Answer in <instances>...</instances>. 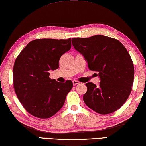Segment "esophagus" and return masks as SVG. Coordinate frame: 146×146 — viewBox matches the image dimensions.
<instances>
[{
    "label": "esophagus",
    "mask_w": 146,
    "mask_h": 146,
    "mask_svg": "<svg viewBox=\"0 0 146 146\" xmlns=\"http://www.w3.org/2000/svg\"><path fill=\"white\" fill-rule=\"evenodd\" d=\"M72 82H73L74 86H76V85H77V84H80V82L77 81V80H73Z\"/></svg>",
    "instance_id": "1"
}]
</instances>
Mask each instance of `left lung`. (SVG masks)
Wrapping results in <instances>:
<instances>
[{
  "label": "left lung",
  "mask_w": 146,
  "mask_h": 146,
  "mask_svg": "<svg viewBox=\"0 0 146 146\" xmlns=\"http://www.w3.org/2000/svg\"><path fill=\"white\" fill-rule=\"evenodd\" d=\"M74 48L84 56L90 70L98 72L100 85L86 84L83 100L100 114L114 112L125 102L132 89L134 66L128 52L117 40L103 35L73 38Z\"/></svg>",
  "instance_id": "8db88e82"
}]
</instances>
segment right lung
<instances>
[{
    "label": "right lung",
    "mask_w": 146,
    "mask_h": 146,
    "mask_svg": "<svg viewBox=\"0 0 146 146\" xmlns=\"http://www.w3.org/2000/svg\"><path fill=\"white\" fill-rule=\"evenodd\" d=\"M71 38L36 39L30 42L15 60L13 84L16 94L29 113L49 118L63 106L72 82H58L49 77L58 68L59 60L71 48Z\"/></svg>",
    "instance_id": "add662e5"
}]
</instances>
